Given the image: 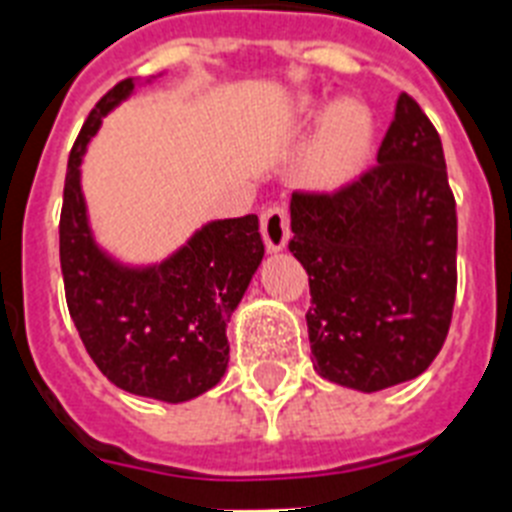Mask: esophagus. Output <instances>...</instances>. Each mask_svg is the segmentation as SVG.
Wrapping results in <instances>:
<instances>
[{
  "label": "esophagus",
  "instance_id": "34e87169",
  "mask_svg": "<svg viewBox=\"0 0 512 512\" xmlns=\"http://www.w3.org/2000/svg\"><path fill=\"white\" fill-rule=\"evenodd\" d=\"M260 234H263V242L268 247V252H281V249L289 244V236H292V228H289V213L286 207L273 205L268 207L260 218Z\"/></svg>",
  "mask_w": 512,
  "mask_h": 512
}]
</instances>
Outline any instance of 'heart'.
<instances>
[{
  "label": "heart",
  "instance_id": "obj_1",
  "mask_svg": "<svg viewBox=\"0 0 512 512\" xmlns=\"http://www.w3.org/2000/svg\"><path fill=\"white\" fill-rule=\"evenodd\" d=\"M305 118H321V107L305 105ZM373 144V115L363 105L334 107L305 157V173L315 186L334 189L360 173Z\"/></svg>",
  "mask_w": 512,
  "mask_h": 512
}]
</instances>
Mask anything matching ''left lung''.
I'll return each mask as SVG.
<instances>
[{"instance_id":"8db88e82","label":"left lung","mask_w":512,"mask_h":512,"mask_svg":"<svg viewBox=\"0 0 512 512\" xmlns=\"http://www.w3.org/2000/svg\"><path fill=\"white\" fill-rule=\"evenodd\" d=\"M378 165L334 194H292V255L310 276L315 371L357 392L421 376L458 289V215L442 139L400 94Z\"/></svg>"}]
</instances>
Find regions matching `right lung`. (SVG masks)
I'll return each instance as SVG.
<instances>
[{
    "instance_id": "1",
    "label": "right lung",
    "mask_w": 512,
    "mask_h": 512,
    "mask_svg": "<svg viewBox=\"0 0 512 512\" xmlns=\"http://www.w3.org/2000/svg\"><path fill=\"white\" fill-rule=\"evenodd\" d=\"M136 89L112 86L70 149L60 215V265L70 318L97 368L123 392L160 402L194 400L228 368L226 326L265 244L257 215L210 220L155 265H126L94 239L81 189V160L102 118Z\"/></svg>"
}]
</instances>
